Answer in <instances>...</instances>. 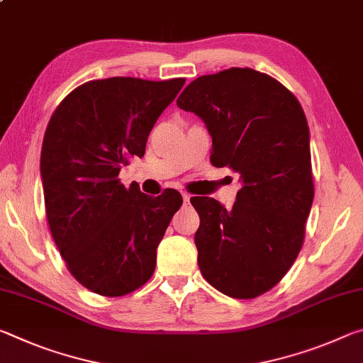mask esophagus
<instances>
[{
    "mask_svg": "<svg viewBox=\"0 0 363 363\" xmlns=\"http://www.w3.org/2000/svg\"><path fill=\"white\" fill-rule=\"evenodd\" d=\"M182 199H184V203H189L190 200V195L187 192H182Z\"/></svg>",
    "mask_w": 363,
    "mask_h": 363,
    "instance_id": "1",
    "label": "esophagus"
}]
</instances>
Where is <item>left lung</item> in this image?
I'll return each instance as SVG.
<instances>
[{"label": "left lung", "mask_w": 363, "mask_h": 363, "mask_svg": "<svg viewBox=\"0 0 363 363\" xmlns=\"http://www.w3.org/2000/svg\"><path fill=\"white\" fill-rule=\"evenodd\" d=\"M176 104L205 121L213 167L242 179L229 211L210 196L190 199L199 267L227 296H261L298 257L314 200L304 110L280 82L247 67L199 77Z\"/></svg>", "instance_id": "8db88e82"}]
</instances>
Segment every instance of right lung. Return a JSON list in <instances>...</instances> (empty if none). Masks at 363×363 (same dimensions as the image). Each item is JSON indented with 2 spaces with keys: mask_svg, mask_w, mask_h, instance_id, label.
I'll use <instances>...</instances> for the list:
<instances>
[{
  "mask_svg": "<svg viewBox=\"0 0 363 363\" xmlns=\"http://www.w3.org/2000/svg\"><path fill=\"white\" fill-rule=\"evenodd\" d=\"M184 83L93 79L65 96L48 123L40 168L49 229L70 274L101 296H125L149 281L182 205L174 189L150 196L118 174L144 157L153 125Z\"/></svg>",
  "mask_w": 363,
  "mask_h": 363,
  "instance_id": "1",
  "label": "right lung"
}]
</instances>
